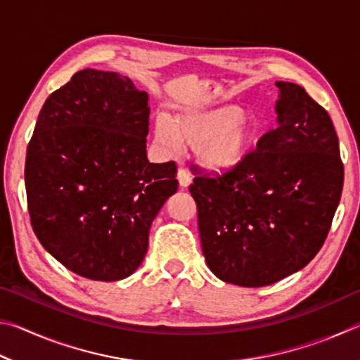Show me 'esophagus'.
<instances>
[{
	"instance_id": "obj_1",
	"label": "esophagus",
	"mask_w": 360,
	"mask_h": 360,
	"mask_svg": "<svg viewBox=\"0 0 360 360\" xmlns=\"http://www.w3.org/2000/svg\"><path fill=\"white\" fill-rule=\"evenodd\" d=\"M178 181H179L181 187H187L188 184H191L192 178H191V174L187 173L186 168H182V167L178 168Z\"/></svg>"
}]
</instances>
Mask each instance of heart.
Here are the masks:
<instances>
[{
    "label": "heart",
    "mask_w": 360,
    "mask_h": 360,
    "mask_svg": "<svg viewBox=\"0 0 360 360\" xmlns=\"http://www.w3.org/2000/svg\"><path fill=\"white\" fill-rule=\"evenodd\" d=\"M155 141L168 152L179 143L193 146L195 157L208 169L227 172L238 167L255 149L260 129L241 106L227 105L178 114H160L154 127Z\"/></svg>",
    "instance_id": "1"
}]
</instances>
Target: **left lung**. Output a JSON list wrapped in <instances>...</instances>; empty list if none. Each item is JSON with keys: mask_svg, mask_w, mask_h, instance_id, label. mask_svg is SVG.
Here are the masks:
<instances>
[{"mask_svg": "<svg viewBox=\"0 0 360 360\" xmlns=\"http://www.w3.org/2000/svg\"><path fill=\"white\" fill-rule=\"evenodd\" d=\"M276 87V129L238 167L222 173L197 167L188 186L206 264L243 288L273 284L311 262L343 191L330 115L300 85Z\"/></svg>", "mask_w": 360, "mask_h": 360, "instance_id": "1", "label": "left lung"}]
</instances>
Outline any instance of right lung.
I'll use <instances>...</instances> for the list:
<instances>
[{
  "mask_svg": "<svg viewBox=\"0 0 360 360\" xmlns=\"http://www.w3.org/2000/svg\"><path fill=\"white\" fill-rule=\"evenodd\" d=\"M149 96L129 77L82 70L49 95L27 148L34 235L76 275L117 281L141 265L150 224L178 191L176 163H149Z\"/></svg>",
  "mask_w": 360,
  "mask_h": 360,
  "instance_id": "obj_1",
  "label": "right lung"
}]
</instances>
